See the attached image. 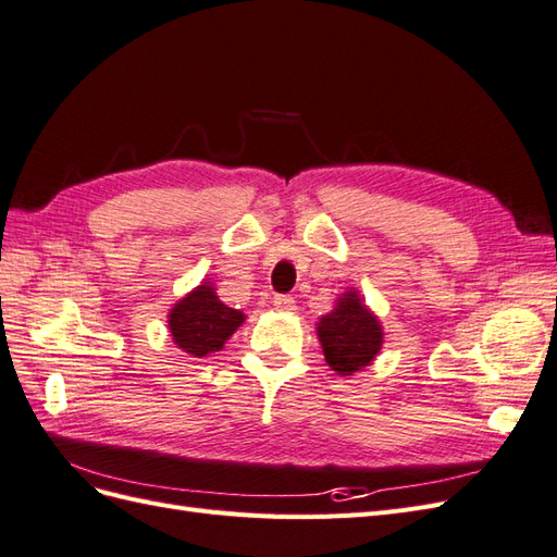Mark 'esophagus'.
<instances>
[{
    "label": "esophagus",
    "instance_id": "1",
    "mask_svg": "<svg viewBox=\"0 0 557 557\" xmlns=\"http://www.w3.org/2000/svg\"><path fill=\"white\" fill-rule=\"evenodd\" d=\"M274 307L278 309V311H285V313H288V311H295V299L290 297V295H274Z\"/></svg>",
    "mask_w": 557,
    "mask_h": 557
}]
</instances>
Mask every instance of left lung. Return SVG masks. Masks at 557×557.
<instances>
[{
  "label": "left lung",
  "instance_id": "left-lung-1",
  "mask_svg": "<svg viewBox=\"0 0 557 557\" xmlns=\"http://www.w3.org/2000/svg\"><path fill=\"white\" fill-rule=\"evenodd\" d=\"M318 339L325 362L336 374L350 376L372 364L383 346V327L379 318L364 307L358 290H348L336 307L320 318Z\"/></svg>",
  "mask_w": 557,
  "mask_h": 557
}]
</instances>
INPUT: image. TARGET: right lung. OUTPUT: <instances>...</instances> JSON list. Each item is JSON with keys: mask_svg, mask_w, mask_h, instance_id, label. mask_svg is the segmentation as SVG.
Returning a JSON list of instances; mask_svg holds the SVG:
<instances>
[{"mask_svg": "<svg viewBox=\"0 0 557 557\" xmlns=\"http://www.w3.org/2000/svg\"><path fill=\"white\" fill-rule=\"evenodd\" d=\"M244 320L246 315L239 309L218 299L215 288L207 281L176 301L170 311V332L174 344L188 356L205 358L221 350Z\"/></svg>", "mask_w": 557, "mask_h": 557, "instance_id": "obj_1", "label": "right lung"}]
</instances>
